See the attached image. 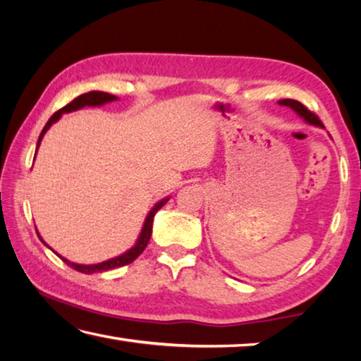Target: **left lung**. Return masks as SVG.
Returning a JSON list of instances; mask_svg holds the SVG:
<instances>
[{
  "label": "left lung",
  "instance_id": "8db88e82",
  "mask_svg": "<svg viewBox=\"0 0 361 361\" xmlns=\"http://www.w3.org/2000/svg\"><path fill=\"white\" fill-rule=\"evenodd\" d=\"M279 105L291 108L293 111H295V113L299 116V118H302V119H304L305 122H307V124H310V126L323 127L320 119L317 118V116H315L312 111H309V109L305 108V106L302 105V103H299V102H296V100H291V99H283V100H279Z\"/></svg>",
  "mask_w": 361,
  "mask_h": 361
}]
</instances>
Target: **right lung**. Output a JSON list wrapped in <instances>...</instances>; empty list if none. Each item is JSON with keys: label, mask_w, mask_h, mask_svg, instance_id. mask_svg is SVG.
Returning <instances> with one entry per match:
<instances>
[{"label": "right lung", "mask_w": 361, "mask_h": 361, "mask_svg": "<svg viewBox=\"0 0 361 361\" xmlns=\"http://www.w3.org/2000/svg\"><path fill=\"white\" fill-rule=\"evenodd\" d=\"M116 100H118V97H114L111 94H106V92H100V90H92V92H87V94H82V95L76 97V99L73 100L71 103H68V105L63 106L62 109H59L57 113H54L51 116V119L47 121V124L44 126V129H42L41 135L38 138V148H39V145H41L42 137H44V133L49 129H51L52 124H56V122L60 118H62V114L78 111V109H81L84 106H103V105H106V103L116 102ZM169 199L170 197L159 200V202L154 207H152L148 215H146V218H145L143 228H142V232H140V235H138V239L135 242V245L127 250V252H124L122 255L114 256V258L106 259V261H103V262H97V264H76V262H71V261H68L66 258H63V256H60V255L59 256L70 267H73V269H75V271L82 272V274L105 272V271H109V269H116V267H122V266H126V264H130L133 259H137L138 256L143 253V250L146 248V245H148V242L151 239V232H152V219H154V215L157 213V210H161L162 207L169 202ZM38 237L41 239V242H44L39 234H38ZM44 245H47L46 242H44ZM49 248H51V247H49Z\"/></svg>", "instance_id": "right-lung-1"}]
</instances>
